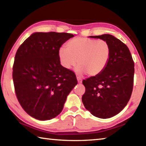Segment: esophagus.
Here are the masks:
<instances>
[{"instance_id": "obj_1", "label": "esophagus", "mask_w": 146, "mask_h": 146, "mask_svg": "<svg viewBox=\"0 0 146 146\" xmlns=\"http://www.w3.org/2000/svg\"><path fill=\"white\" fill-rule=\"evenodd\" d=\"M76 78H77V80H78V82L79 83V84H80V83H82V78H81L80 77H79V76H77V77H76Z\"/></svg>"}]
</instances>
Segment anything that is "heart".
Instances as JSON below:
<instances>
[{
  "label": "heart",
  "instance_id": "b5f03b06",
  "mask_svg": "<svg viewBox=\"0 0 146 146\" xmlns=\"http://www.w3.org/2000/svg\"><path fill=\"white\" fill-rule=\"evenodd\" d=\"M66 49L60 48L58 57L66 69H71L76 64L78 74L85 72L95 76L104 70L110 60L111 48L104 40L88 37H76L66 44Z\"/></svg>",
  "mask_w": 146,
  "mask_h": 146
}]
</instances>
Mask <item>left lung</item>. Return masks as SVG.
<instances>
[{
	"mask_svg": "<svg viewBox=\"0 0 146 146\" xmlns=\"http://www.w3.org/2000/svg\"><path fill=\"white\" fill-rule=\"evenodd\" d=\"M90 37L107 41L111 55L102 72L82 81L86 91L82 100L86 110L95 117L111 118L125 108L131 96L134 61L127 46L111 35Z\"/></svg>",
	"mask_w": 146,
	"mask_h": 146,
	"instance_id": "left-lung-1",
	"label": "left lung"
}]
</instances>
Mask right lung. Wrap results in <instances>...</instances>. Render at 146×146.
<instances>
[{
  "label": "right lung",
  "instance_id": "1",
  "mask_svg": "<svg viewBox=\"0 0 146 146\" xmlns=\"http://www.w3.org/2000/svg\"><path fill=\"white\" fill-rule=\"evenodd\" d=\"M68 33H35L19 46L13 66L17 99L31 117L50 120L60 113L68 94L77 84L73 71L60 64L58 50L73 37Z\"/></svg>",
  "mask_w": 146,
  "mask_h": 146
}]
</instances>
